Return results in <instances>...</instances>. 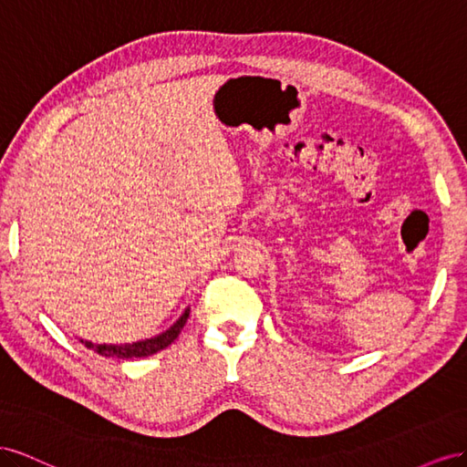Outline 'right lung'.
<instances>
[{
  "instance_id": "obj_1",
  "label": "right lung",
  "mask_w": 467,
  "mask_h": 467,
  "mask_svg": "<svg viewBox=\"0 0 467 467\" xmlns=\"http://www.w3.org/2000/svg\"><path fill=\"white\" fill-rule=\"evenodd\" d=\"M188 317H190V309H185L183 315L178 318L174 323V327H170L162 335H158L154 338L149 340H140V342H132V344H91V342H84L89 350H93L99 356L105 358H146V356H152L160 350H164L166 346H170L174 342L180 332L183 328V325L188 323Z\"/></svg>"
}]
</instances>
